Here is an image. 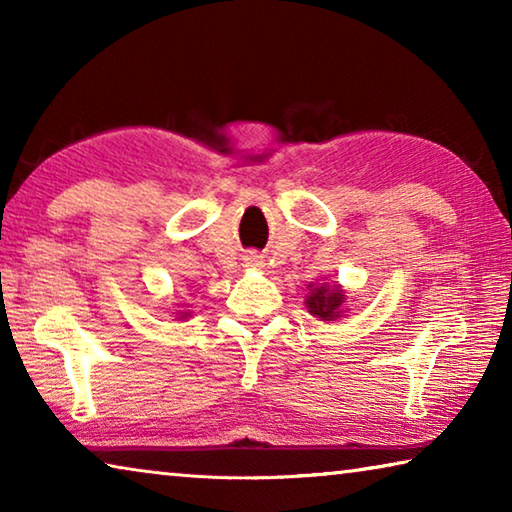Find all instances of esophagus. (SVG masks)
Masks as SVG:
<instances>
[{"label":"esophagus","mask_w":512,"mask_h":512,"mask_svg":"<svg viewBox=\"0 0 512 512\" xmlns=\"http://www.w3.org/2000/svg\"><path fill=\"white\" fill-rule=\"evenodd\" d=\"M259 264H262V259H259L257 253H246V255H244V266H246V268H255V266H259Z\"/></svg>","instance_id":"1"}]
</instances>
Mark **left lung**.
I'll return each mask as SVG.
<instances>
[{
	"mask_svg": "<svg viewBox=\"0 0 512 512\" xmlns=\"http://www.w3.org/2000/svg\"><path fill=\"white\" fill-rule=\"evenodd\" d=\"M305 305L311 316H316L320 320H336L341 318L345 311V293L339 284H334V287H329V284H316V287L309 284Z\"/></svg>",
	"mask_w": 512,
	"mask_h": 512,
	"instance_id": "1",
	"label": "left lung"
}]
</instances>
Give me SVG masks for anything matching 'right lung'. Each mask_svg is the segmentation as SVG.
I'll return each instance as SVG.
<instances>
[{"label": "right lung", "instance_id": "add662e5", "mask_svg": "<svg viewBox=\"0 0 512 512\" xmlns=\"http://www.w3.org/2000/svg\"><path fill=\"white\" fill-rule=\"evenodd\" d=\"M189 314H185V311H180V318H187Z\"/></svg>", "mask_w": 512, "mask_h": 512}]
</instances>
